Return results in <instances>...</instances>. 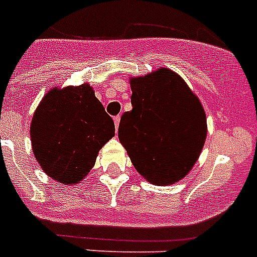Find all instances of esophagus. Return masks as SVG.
<instances>
[{"instance_id": "esophagus-1", "label": "esophagus", "mask_w": 257, "mask_h": 257, "mask_svg": "<svg viewBox=\"0 0 257 257\" xmlns=\"http://www.w3.org/2000/svg\"><path fill=\"white\" fill-rule=\"evenodd\" d=\"M113 121H115V128H116V132H117L118 122H120V116H115V117H113Z\"/></svg>"}]
</instances>
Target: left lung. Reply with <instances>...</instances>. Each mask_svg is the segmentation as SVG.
I'll return each instance as SVG.
<instances>
[{"mask_svg": "<svg viewBox=\"0 0 257 257\" xmlns=\"http://www.w3.org/2000/svg\"><path fill=\"white\" fill-rule=\"evenodd\" d=\"M132 111L118 140L136 170L157 185L174 184L195 166L206 139V116L182 77L161 68L131 79Z\"/></svg>", "mask_w": 257, "mask_h": 257, "instance_id": "obj_1", "label": "left lung"}]
</instances>
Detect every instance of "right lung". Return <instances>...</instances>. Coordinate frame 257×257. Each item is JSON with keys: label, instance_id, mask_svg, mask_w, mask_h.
Wrapping results in <instances>:
<instances>
[{"label": "right lung", "instance_id": "1", "mask_svg": "<svg viewBox=\"0 0 257 257\" xmlns=\"http://www.w3.org/2000/svg\"><path fill=\"white\" fill-rule=\"evenodd\" d=\"M30 135L43 171L62 184H77L115 136V124L92 87L83 83L47 92L34 113Z\"/></svg>", "mask_w": 257, "mask_h": 257}]
</instances>
